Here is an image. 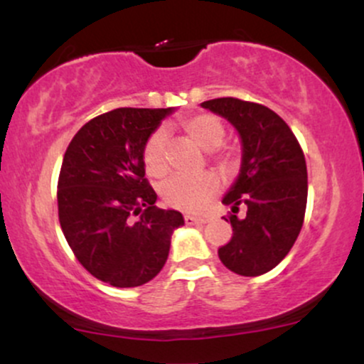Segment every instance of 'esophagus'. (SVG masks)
I'll list each match as a JSON object with an SVG mask.
<instances>
[{"instance_id": "1", "label": "esophagus", "mask_w": 364, "mask_h": 364, "mask_svg": "<svg viewBox=\"0 0 364 364\" xmlns=\"http://www.w3.org/2000/svg\"><path fill=\"white\" fill-rule=\"evenodd\" d=\"M185 223L188 225H193V224H205L207 219H203V217H195V215H185Z\"/></svg>"}]
</instances>
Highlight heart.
Segmentation results:
<instances>
[{
	"instance_id": "obj_1",
	"label": "heart",
	"mask_w": 364,
	"mask_h": 364,
	"mask_svg": "<svg viewBox=\"0 0 364 364\" xmlns=\"http://www.w3.org/2000/svg\"><path fill=\"white\" fill-rule=\"evenodd\" d=\"M183 129L198 147L214 150L225 139L224 123L214 114H196L183 121ZM168 133L157 129L144 147V168L149 176L162 178L168 173ZM228 161V156H220ZM219 191V179L215 174L205 173L200 176H174L161 188V195L168 205L183 212H200Z\"/></svg>"
}]
</instances>
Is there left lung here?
<instances>
[{"mask_svg": "<svg viewBox=\"0 0 364 364\" xmlns=\"http://www.w3.org/2000/svg\"><path fill=\"white\" fill-rule=\"evenodd\" d=\"M202 107L223 116L241 139V169L223 198L224 205L246 217L231 215L232 237L219 248L231 272L257 277L284 260L303 228L308 198L304 154L281 116L257 102L220 97Z\"/></svg>", "mask_w": 364, "mask_h": 364, "instance_id": "8db88e82", "label": "left lung"}]
</instances>
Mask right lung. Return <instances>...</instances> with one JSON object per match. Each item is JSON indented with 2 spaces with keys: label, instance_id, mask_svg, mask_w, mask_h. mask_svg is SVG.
Segmentation results:
<instances>
[{
  "label": "right lung",
  "instance_id": "add662e5",
  "mask_svg": "<svg viewBox=\"0 0 364 364\" xmlns=\"http://www.w3.org/2000/svg\"><path fill=\"white\" fill-rule=\"evenodd\" d=\"M174 109L119 107L90 119L70 141L58 179V215L77 260L99 281L136 287L168 260L181 212L156 207L144 147ZM133 215H140L139 220Z\"/></svg>",
  "mask_w": 364,
  "mask_h": 364
}]
</instances>
